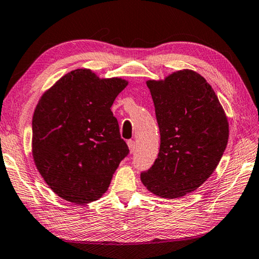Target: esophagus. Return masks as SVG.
<instances>
[{"label": "esophagus", "mask_w": 259, "mask_h": 259, "mask_svg": "<svg viewBox=\"0 0 259 259\" xmlns=\"http://www.w3.org/2000/svg\"><path fill=\"white\" fill-rule=\"evenodd\" d=\"M128 146H129L130 153H134L135 150H136V142H135V140H133V139L128 140Z\"/></svg>", "instance_id": "obj_1"}]
</instances>
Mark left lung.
<instances>
[{"label": "left lung", "mask_w": 259, "mask_h": 259, "mask_svg": "<svg viewBox=\"0 0 259 259\" xmlns=\"http://www.w3.org/2000/svg\"><path fill=\"white\" fill-rule=\"evenodd\" d=\"M146 84L161 144L157 159L140 179L153 194L182 198L214 171L229 140V122L211 85L194 71L183 69Z\"/></svg>", "instance_id": "8db88e82"}]
</instances>
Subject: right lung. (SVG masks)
I'll return each mask as SVG.
<instances>
[{"label": "right lung", "instance_id": "obj_1", "mask_svg": "<svg viewBox=\"0 0 259 259\" xmlns=\"http://www.w3.org/2000/svg\"><path fill=\"white\" fill-rule=\"evenodd\" d=\"M128 82L90 69L66 74L46 91L33 115V157L49 187L69 202L102 198L129 154L111 107Z\"/></svg>", "mask_w": 259, "mask_h": 259}]
</instances>
